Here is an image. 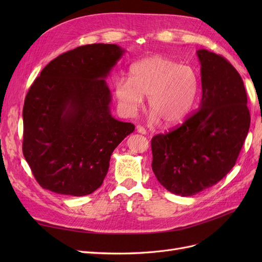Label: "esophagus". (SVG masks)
I'll list each match as a JSON object with an SVG mask.
<instances>
[{"mask_svg": "<svg viewBox=\"0 0 262 262\" xmlns=\"http://www.w3.org/2000/svg\"><path fill=\"white\" fill-rule=\"evenodd\" d=\"M137 132H139V133H141V134H147V132H146V130L143 128V126H141V125H137Z\"/></svg>", "mask_w": 262, "mask_h": 262, "instance_id": "obj_1", "label": "esophagus"}]
</instances>
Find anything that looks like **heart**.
Instances as JSON below:
<instances>
[{"label":"heart","mask_w":262,"mask_h":262,"mask_svg":"<svg viewBox=\"0 0 262 262\" xmlns=\"http://www.w3.org/2000/svg\"><path fill=\"white\" fill-rule=\"evenodd\" d=\"M200 90L194 69L164 57H149L131 68L130 78H120L115 85L119 108L133 116L148 96L153 110L150 119H163L166 125L181 122L191 112Z\"/></svg>","instance_id":"1"}]
</instances>
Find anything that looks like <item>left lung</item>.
Masks as SVG:
<instances>
[{
    "mask_svg": "<svg viewBox=\"0 0 262 262\" xmlns=\"http://www.w3.org/2000/svg\"><path fill=\"white\" fill-rule=\"evenodd\" d=\"M201 64L199 108L176 130L152 139V169L173 194L190 196L225 177L236 163L250 125L247 94L225 58L196 51Z\"/></svg>",
    "mask_w": 262,
    "mask_h": 262,
    "instance_id": "left-lung-1",
    "label": "left lung"
}]
</instances>
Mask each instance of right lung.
<instances>
[{"label":"right lung","mask_w":262,"mask_h":262,"mask_svg":"<svg viewBox=\"0 0 262 262\" xmlns=\"http://www.w3.org/2000/svg\"><path fill=\"white\" fill-rule=\"evenodd\" d=\"M125 50L93 43L70 50L41 71L23 108V153L38 184L72 196L93 193L110 156L134 131L112 116L106 80Z\"/></svg>","instance_id":"1"}]
</instances>
